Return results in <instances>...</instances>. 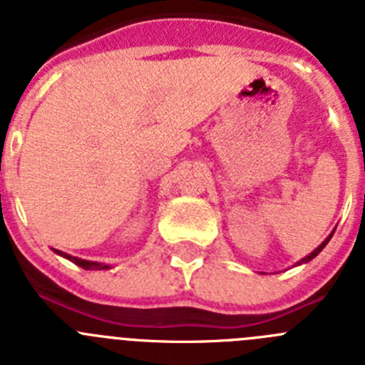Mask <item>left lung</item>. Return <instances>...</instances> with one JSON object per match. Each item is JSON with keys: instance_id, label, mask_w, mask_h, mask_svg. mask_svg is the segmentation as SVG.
<instances>
[{"instance_id": "1", "label": "left lung", "mask_w": 365, "mask_h": 365, "mask_svg": "<svg viewBox=\"0 0 365 365\" xmlns=\"http://www.w3.org/2000/svg\"><path fill=\"white\" fill-rule=\"evenodd\" d=\"M331 237H333V234L329 235L327 240H325V241H324V243H322V245H320V247L316 248L314 252H311V254H309V256H307V257H303V259H302V261H299V263H303V261H311V259H312V257H316V256H318V254H320V252H322V250H324V247H325V245H327V243H329V240H331Z\"/></svg>"}]
</instances>
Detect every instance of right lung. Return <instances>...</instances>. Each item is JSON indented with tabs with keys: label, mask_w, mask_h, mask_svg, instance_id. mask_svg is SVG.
Here are the masks:
<instances>
[{
	"label": "right lung",
	"mask_w": 365,
	"mask_h": 365,
	"mask_svg": "<svg viewBox=\"0 0 365 365\" xmlns=\"http://www.w3.org/2000/svg\"><path fill=\"white\" fill-rule=\"evenodd\" d=\"M54 252H58L60 256L67 257L69 261H73L74 265L82 267V269H87V270H104V269H109L108 265H102V263H95V261H86V259H80V257H74V256H69V254L66 252H60V250H54Z\"/></svg>",
	"instance_id": "obj_1"
}]
</instances>
